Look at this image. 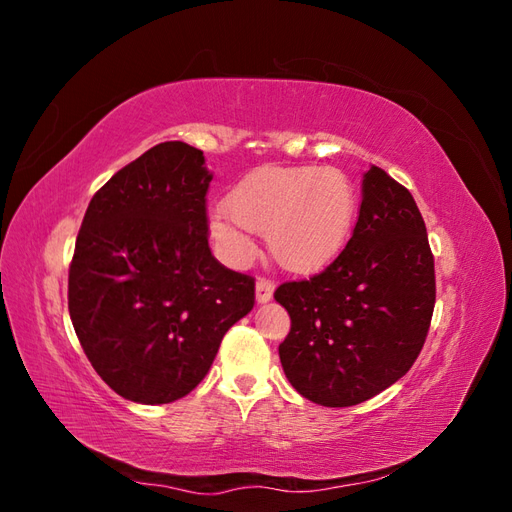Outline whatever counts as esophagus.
Segmentation results:
<instances>
[{
    "label": "esophagus",
    "instance_id": "obj_1",
    "mask_svg": "<svg viewBox=\"0 0 512 512\" xmlns=\"http://www.w3.org/2000/svg\"><path fill=\"white\" fill-rule=\"evenodd\" d=\"M273 290H275V286H273V282H269V280H265V277H258V282H256V303H269L271 299H273Z\"/></svg>",
    "mask_w": 512,
    "mask_h": 512
}]
</instances>
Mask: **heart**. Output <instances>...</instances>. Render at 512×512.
Here are the masks:
<instances>
[{
    "label": "heart",
    "instance_id": "heart-1",
    "mask_svg": "<svg viewBox=\"0 0 512 512\" xmlns=\"http://www.w3.org/2000/svg\"><path fill=\"white\" fill-rule=\"evenodd\" d=\"M213 209L207 228L215 250L232 267L256 256L247 230L267 235L275 262L292 273H314L346 247L356 220V192L335 166H260Z\"/></svg>",
    "mask_w": 512,
    "mask_h": 512
}]
</instances>
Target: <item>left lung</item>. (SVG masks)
<instances>
[{
    "mask_svg": "<svg viewBox=\"0 0 512 512\" xmlns=\"http://www.w3.org/2000/svg\"><path fill=\"white\" fill-rule=\"evenodd\" d=\"M275 301L290 316L284 374L314 404L356 406L406 376L436 303L427 228L412 194L371 166L344 252L309 280L282 284Z\"/></svg>",
    "mask_w": 512,
    "mask_h": 512,
    "instance_id": "1",
    "label": "left lung"
}]
</instances>
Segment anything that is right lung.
<instances>
[{"mask_svg":"<svg viewBox=\"0 0 512 512\" xmlns=\"http://www.w3.org/2000/svg\"><path fill=\"white\" fill-rule=\"evenodd\" d=\"M203 151L160 143L91 198L68 309L98 376L123 399L170 404L196 389L226 331L252 312L254 280L209 250Z\"/></svg>","mask_w":512,"mask_h":512,"instance_id":"1","label":"right lung"}]
</instances>
